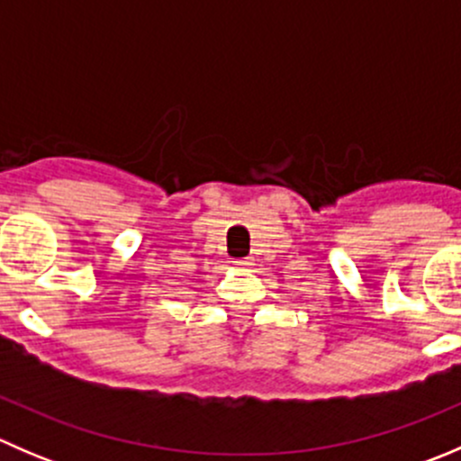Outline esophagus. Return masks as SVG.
<instances>
[{
	"mask_svg": "<svg viewBox=\"0 0 461 461\" xmlns=\"http://www.w3.org/2000/svg\"><path fill=\"white\" fill-rule=\"evenodd\" d=\"M234 263H236V267H239V269H248V267H249V265H252V263H249V260H248V258H240V260H234Z\"/></svg>",
	"mask_w": 461,
	"mask_h": 461,
	"instance_id": "esophagus-1",
	"label": "esophagus"
}]
</instances>
